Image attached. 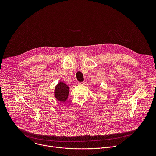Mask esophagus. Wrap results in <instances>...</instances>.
I'll use <instances>...</instances> for the list:
<instances>
[{
	"instance_id": "1",
	"label": "esophagus",
	"mask_w": 156,
	"mask_h": 156,
	"mask_svg": "<svg viewBox=\"0 0 156 156\" xmlns=\"http://www.w3.org/2000/svg\"><path fill=\"white\" fill-rule=\"evenodd\" d=\"M79 84L80 85H85V81H83V82H79Z\"/></svg>"
}]
</instances>
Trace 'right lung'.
Here are the masks:
<instances>
[{"label": "right lung", "mask_w": 156, "mask_h": 156, "mask_svg": "<svg viewBox=\"0 0 156 156\" xmlns=\"http://www.w3.org/2000/svg\"><path fill=\"white\" fill-rule=\"evenodd\" d=\"M69 94V87L62 82L59 83L55 88V97L61 101H65Z\"/></svg>", "instance_id": "add662e5"}]
</instances>
